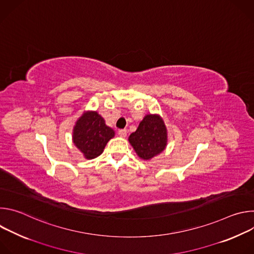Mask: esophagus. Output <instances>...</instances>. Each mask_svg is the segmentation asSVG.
<instances>
[{
  "label": "esophagus",
  "mask_w": 254,
  "mask_h": 254,
  "mask_svg": "<svg viewBox=\"0 0 254 254\" xmlns=\"http://www.w3.org/2000/svg\"><path fill=\"white\" fill-rule=\"evenodd\" d=\"M119 134L123 137H125L127 135V129H120L119 130Z\"/></svg>",
  "instance_id": "esophagus-1"
}]
</instances>
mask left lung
Wrapping results in <instances>:
<instances>
[{
    "label": "left lung",
    "instance_id": "left-lung-1",
    "mask_svg": "<svg viewBox=\"0 0 254 254\" xmlns=\"http://www.w3.org/2000/svg\"><path fill=\"white\" fill-rule=\"evenodd\" d=\"M128 140L139 158L152 159L166 148L167 129L164 122L158 116H146Z\"/></svg>",
    "mask_w": 254,
    "mask_h": 254
}]
</instances>
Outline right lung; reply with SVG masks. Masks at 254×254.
Wrapping results in <instances>:
<instances>
[{
  "label": "right lung",
  "mask_w": 254,
  "mask_h": 254,
  "mask_svg": "<svg viewBox=\"0 0 254 254\" xmlns=\"http://www.w3.org/2000/svg\"><path fill=\"white\" fill-rule=\"evenodd\" d=\"M115 131L96 112L84 114L73 129V142L88 160L98 157Z\"/></svg>",
  "instance_id": "1"
}]
</instances>
